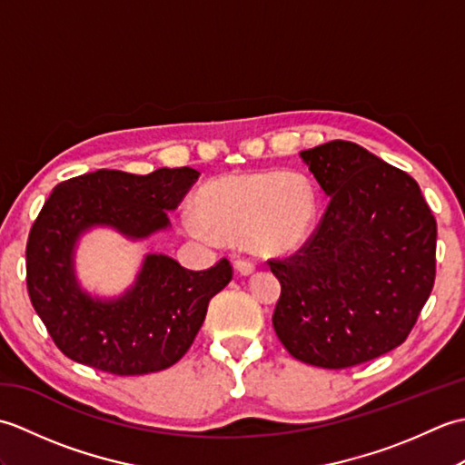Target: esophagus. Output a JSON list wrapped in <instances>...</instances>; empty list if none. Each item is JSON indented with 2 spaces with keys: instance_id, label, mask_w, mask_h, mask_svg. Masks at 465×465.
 <instances>
[{
  "instance_id": "1",
  "label": "esophagus",
  "mask_w": 465,
  "mask_h": 465,
  "mask_svg": "<svg viewBox=\"0 0 465 465\" xmlns=\"http://www.w3.org/2000/svg\"><path fill=\"white\" fill-rule=\"evenodd\" d=\"M233 265H235V270H238L242 275H250L255 270V263L252 260H248V258H235Z\"/></svg>"
}]
</instances>
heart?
Listing matches in <instances>:
<instances>
[{"label": "heart", "mask_w": 465, "mask_h": 465, "mask_svg": "<svg viewBox=\"0 0 465 465\" xmlns=\"http://www.w3.org/2000/svg\"><path fill=\"white\" fill-rule=\"evenodd\" d=\"M183 227L195 238L245 240L260 253H285L308 240L315 222V193L298 173H232L207 182L195 195Z\"/></svg>", "instance_id": "obj_1"}]
</instances>
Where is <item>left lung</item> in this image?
<instances>
[{
    "mask_svg": "<svg viewBox=\"0 0 465 465\" xmlns=\"http://www.w3.org/2000/svg\"><path fill=\"white\" fill-rule=\"evenodd\" d=\"M330 197L300 250L268 260L273 330L295 360L343 370L408 340L436 282L438 225L418 182L361 145L302 152Z\"/></svg>",
    "mask_w": 465,
    "mask_h": 465,
    "instance_id": "8db88e82",
    "label": "left lung"
}]
</instances>
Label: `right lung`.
I'll use <instances>...</instances> for the list:
<instances>
[{
    "label": "right lung",
    "instance_id": "obj_1",
    "mask_svg": "<svg viewBox=\"0 0 465 465\" xmlns=\"http://www.w3.org/2000/svg\"><path fill=\"white\" fill-rule=\"evenodd\" d=\"M197 177L187 165L150 175L97 170L49 193L29 230L25 282L34 310L69 360L114 375H143L170 368L190 350L207 303L233 278L230 260L192 272L167 255H147L132 292L100 302L75 285L72 252L92 225H112L130 238L167 227V210L182 203Z\"/></svg>",
    "mask_w": 465,
    "mask_h": 465
}]
</instances>
